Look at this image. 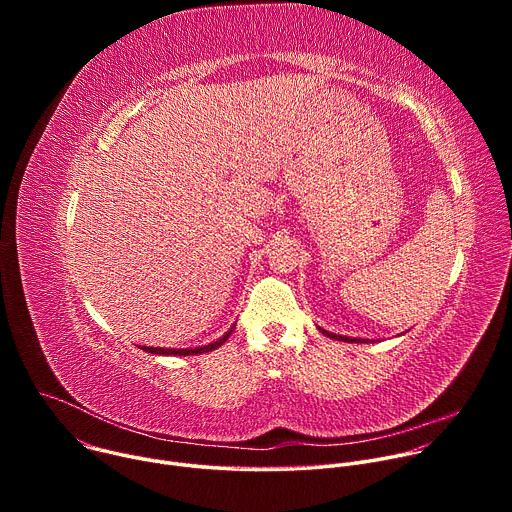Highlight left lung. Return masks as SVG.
Here are the masks:
<instances>
[{"mask_svg":"<svg viewBox=\"0 0 512 512\" xmlns=\"http://www.w3.org/2000/svg\"><path fill=\"white\" fill-rule=\"evenodd\" d=\"M322 334L334 338V340H344V342H367V340H360V338H348V336H340V334H332V332H326L324 328H318Z\"/></svg>","mask_w":512,"mask_h":512,"instance_id":"obj_1","label":"left lung"}]
</instances>
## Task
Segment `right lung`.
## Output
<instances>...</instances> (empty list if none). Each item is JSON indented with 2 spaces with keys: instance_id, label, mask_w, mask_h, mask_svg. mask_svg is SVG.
Returning <instances> with one entry per match:
<instances>
[{
  "instance_id": "1",
  "label": "right lung",
  "mask_w": 512,
  "mask_h": 512,
  "mask_svg": "<svg viewBox=\"0 0 512 512\" xmlns=\"http://www.w3.org/2000/svg\"><path fill=\"white\" fill-rule=\"evenodd\" d=\"M233 330H229L223 338H218L216 342L212 344H206V346H198V348H154V346H141V350L145 352H152V354H174V356H188V354H200V352H208V350H214L218 346H223L227 342V338L231 336Z\"/></svg>"
}]
</instances>
